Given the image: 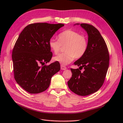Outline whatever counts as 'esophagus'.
Returning <instances> with one entry per match:
<instances>
[{"label":"esophagus","instance_id":"esophagus-1","mask_svg":"<svg viewBox=\"0 0 123 123\" xmlns=\"http://www.w3.org/2000/svg\"><path fill=\"white\" fill-rule=\"evenodd\" d=\"M61 69L62 70H65L67 69L66 67L64 66V65H61Z\"/></svg>","mask_w":123,"mask_h":123}]
</instances>
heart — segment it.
<instances>
[{"label": "heart", "instance_id": "heart-1", "mask_svg": "<svg viewBox=\"0 0 123 123\" xmlns=\"http://www.w3.org/2000/svg\"><path fill=\"white\" fill-rule=\"evenodd\" d=\"M49 46L50 49L57 54L65 47L64 53L59 54L53 57L54 61L62 65L70 64L75 59H80L85 55L88 48V41L85 35L71 30L63 31L58 35V40L50 39Z\"/></svg>", "mask_w": 123, "mask_h": 123}]
</instances>
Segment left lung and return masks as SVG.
Here are the masks:
<instances>
[{"mask_svg":"<svg viewBox=\"0 0 123 123\" xmlns=\"http://www.w3.org/2000/svg\"><path fill=\"white\" fill-rule=\"evenodd\" d=\"M75 25H80L87 32L88 48L83 56L74 62L84 68V71L71 69L72 74L68 85L74 93L86 96L98 91L102 86L109 67V55L105 40L97 29L87 24Z\"/></svg>","mask_w":123,"mask_h":123,"instance_id":"obj_1","label":"left lung"}]
</instances>
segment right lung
<instances>
[{
	"label": "right lung",
	"mask_w": 123,
	"mask_h": 123,
	"mask_svg": "<svg viewBox=\"0 0 123 123\" xmlns=\"http://www.w3.org/2000/svg\"><path fill=\"white\" fill-rule=\"evenodd\" d=\"M63 26L62 24H32L25 27L18 36L12 55L14 78L30 93L46 90L52 77L61 69L57 62L48 66L44 64L52 56L49 40Z\"/></svg>",
	"instance_id": "obj_1"
}]
</instances>
